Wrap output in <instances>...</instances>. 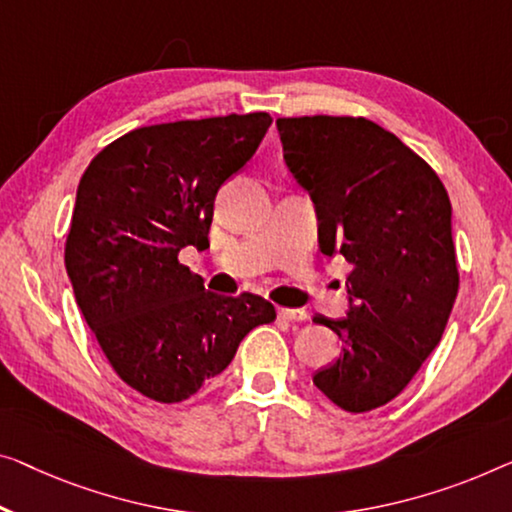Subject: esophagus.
I'll use <instances>...</instances> for the list:
<instances>
[{
  "instance_id": "esophagus-1",
  "label": "esophagus",
  "mask_w": 512,
  "mask_h": 512,
  "mask_svg": "<svg viewBox=\"0 0 512 512\" xmlns=\"http://www.w3.org/2000/svg\"><path fill=\"white\" fill-rule=\"evenodd\" d=\"M278 317L285 319V322H292V324H299L308 319V312L299 310V308H278Z\"/></svg>"
}]
</instances>
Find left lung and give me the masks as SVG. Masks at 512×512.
<instances>
[{"label": "left lung", "mask_w": 512, "mask_h": 512, "mask_svg": "<svg viewBox=\"0 0 512 512\" xmlns=\"http://www.w3.org/2000/svg\"><path fill=\"white\" fill-rule=\"evenodd\" d=\"M285 163L317 207L319 248L354 266L345 319L315 317L342 340L315 386L349 414L407 388L439 345L460 289L451 200L425 160L363 117L278 119Z\"/></svg>", "instance_id": "left-lung-1"}]
</instances>
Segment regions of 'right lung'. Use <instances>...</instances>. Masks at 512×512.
I'll return each instance as SVG.
<instances>
[{
	"label": "right lung",
	"instance_id": "add662e5",
	"mask_svg": "<svg viewBox=\"0 0 512 512\" xmlns=\"http://www.w3.org/2000/svg\"><path fill=\"white\" fill-rule=\"evenodd\" d=\"M271 126V114L135 128L82 174L64 262L75 301L117 377L174 404L223 372L241 340L276 308L243 292L218 296L179 262L209 246L213 202Z\"/></svg>",
	"mask_w": 512,
	"mask_h": 512
}]
</instances>
